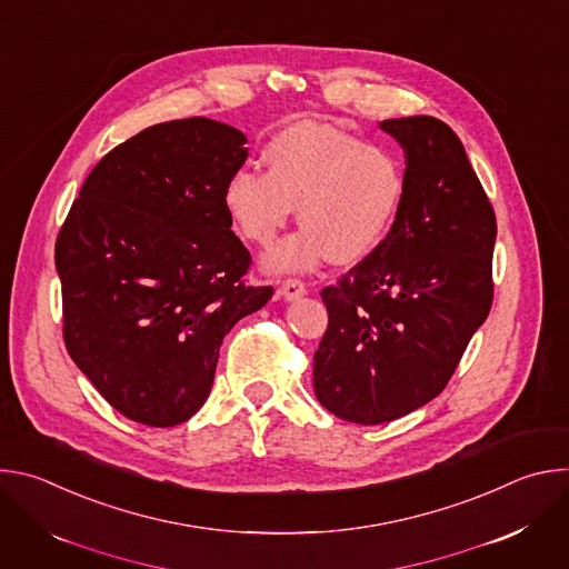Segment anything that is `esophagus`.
I'll return each instance as SVG.
<instances>
[{
    "label": "esophagus",
    "instance_id": "1",
    "mask_svg": "<svg viewBox=\"0 0 569 569\" xmlns=\"http://www.w3.org/2000/svg\"><path fill=\"white\" fill-rule=\"evenodd\" d=\"M279 292H281V297H283L286 301H295V299H299V297L306 295V283L299 281V279H286V281L281 283Z\"/></svg>",
    "mask_w": 569,
    "mask_h": 569
}]
</instances>
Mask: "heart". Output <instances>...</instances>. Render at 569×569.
<instances>
[{"label": "heart", "mask_w": 569, "mask_h": 569, "mask_svg": "<svg viewBox=\"0 0 569 569\" xmlns=\"http://www.w3.org/2000/svg\"><path fill=\"white\" fill-rule=\"evenodd\" d=\"M266 173L236 171L222 193L236 231L270 248L297 207L301 229L266 257L270 272H306L323 259L351 266L389 233L405 173L382 146L315 121L281 130L263 150Z\"/></svg>", "instance_id": "heart-1"}]
</instances>
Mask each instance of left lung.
<instances>
[{"mask_svg":"<svg viewBox=\"0 0 569 569\" xmlns=\"http://www.w3.org/2000/svg\"><path fill=\"white\" fill-rule=\"evenodd\" d=\"M408 157L405 196L380 246L321 288L317 400L378 426L443 391L493 303L496 211L459 137L435 117L387 119Z\"/></svg>","mask_w":569,"mask_h":569,"instance_id":"left-lung-1","label":"left lung"}]
</instances>
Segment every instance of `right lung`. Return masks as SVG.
Returning <instances> with one entry per match:
<instances>
[{
  "label": "right lung",
  "instance_id": "obj_1",
  "mask_svg": "<svg viewBox=\"0 0 569 569\" xmlns=\"http://www.w3.org/2000/svg\"><path fill=\"white\" fill-rule=\"evenodd\" d=\"M246 141L204 117L146 128L92 169L58 231L64 347L130 421H189L222 338L274 292L242 279L252 257L222 200Z\"/></svg>",
  "mask_w": 569,
  "mask_h": 569
}]
</instances>
